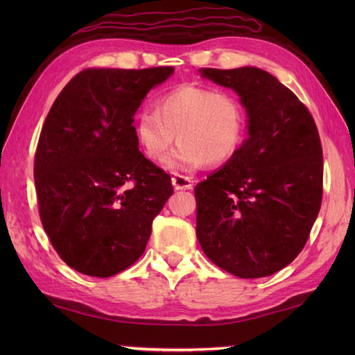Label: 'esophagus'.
<instances>
[{"instance_id":"34e87169","label":"esophagus","mask_w":355,"mask_h":355,"mask_svg":"<svg viewBox=\"0 0 355 355\" xmlns=\"http://www.w3.org/2000/svg\"><path fill=\"white\" fill-rule=\"evenodd\" d=\"M172 184L177 191H183V189H192V184L194 183H192V180L189 177L175 173V175L172 177Z\"/></svg>"}]
</instances>
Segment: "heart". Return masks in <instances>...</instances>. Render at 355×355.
I'll return each mask as SVG.
<instances>
[{"label":"heart","instance_id":"b5f03b06","mask_svg":"<svg viewBox=\"0 0 355 355\" xmlns=\"http://www.w3.org/2000/svg\"><path fill=\"white\" fill-rule=\"evenodd\" d=\"M135 137L150 161L167 156L169 171H194L203 164L220 166L241 147L245 107L235 94L197 84H182L156 101V110H144L135 119Z\"/></svg>","mask_w":355,"mask_h":355}]
</instances>
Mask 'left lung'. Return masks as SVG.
I'll return each mask as SVG.
<instances>
[{
	"mask_svg": "<svg viewBox=\"0 0 355 355\" xmlns=\"http://www.w3.org/2000/svg\"><path fill=\"white\" fill-rule=\"evenodd\" d=\"M200 71L238 92L249 131L235 156L196 186V235L216 266L266 277L300 254L320 213V133L307 106L268 71Z\"/></svg>",
	"mask_w": 355,
	"mask_h": 355,
	"instance_id": "left-lung-1",
	"label": "left lung"
}]
</instances>
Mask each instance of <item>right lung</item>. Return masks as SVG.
<instances>
[{"label": "right lung", "mask_w": 355, "mask_h": 355, "mask_svg": "<svg viewBox=\"0 0 355 355\" xmlns=\"http://www.w3.org/2000/svg\"><path fill=\"white\" fill-rule=\"evenodd\" d=\"M173 67L86 69L53 103L34 156L44 230L64 263L111 277L146 250L171 175L137 147L135 112Z\"/></svg>", "instance_id": "1"}]
</instances>
